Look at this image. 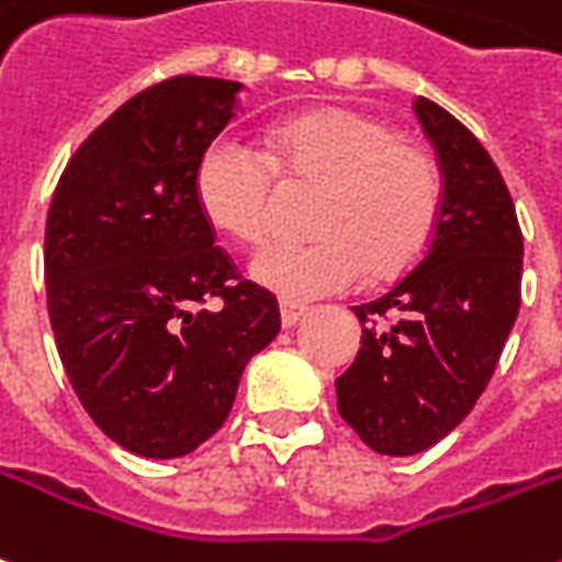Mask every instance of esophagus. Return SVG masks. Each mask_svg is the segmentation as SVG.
<instances>
[{"label":"esophagus","mask_w":562,"mask_h":562,"mask_svg":"<svg viewBox=\"0 0 562 562\" xmlns=\"http://www.w3.org/2000/svg\"><path fill=\"white\" fill-rule=\"evenodd\" d=\"M280 316H282V328H292L297 322L307 316V307L304 304H294V301H280Z\"/></svg>","instance_id":"obj_1"}]
</instances>
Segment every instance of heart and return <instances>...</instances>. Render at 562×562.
Listing matches in <instances>:
<instances>
[{
    "mask_svg": "<svg viewBox=\"0 0 562 562\" xmlns=\"http://www.w3.org/2000/svg\"><path fill=\"white\" fill-rule=\"evenodd\" d=\"M316 188L304 243L255 255L252 277L285 297L347 292L402 277L431 246L445 206V176L426 148L390 121L356 109H316L268 131V151L215 139L198 167V198L215 227L258 246L273 234L282 187Z\"/></svg>",
    "mask_w": 562,
    "mask_h": 562,
    "instance_id": "obj_1",
    "label": "heart"
}]
</instances>
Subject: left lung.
I'll list each match as a JSON object with an SVG mask.
<instances>
[{
    "label": "left lung",
    "mask_w": 562,
    "mask_h": 562,
    "mask_svg": "<svg viewBox=\"0 0 562 562\" xmlns=\"http://www.w3.org/2000/svg\"><path fill=\"white\" fill-rule=\"evenodd\" d=\"M445 176L431 246L390 292L352 307L356 362L337 376V411L364 445L414 457L469 417L520 310L524 234L499 167L465 124L417 97Z\"/></svg>",
    "instance_id": "1"
}]
</instances>
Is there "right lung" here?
Here are the masks:
<instances>
[{"instance_id":"right-lung-1","label":"right lung","mask_w":562,"mask_h":562,"mask_svg":"<svg viewBox=\"0 0 562 562\" xmlns=\"http://www.w3.org/2000/svg\"><path fill=\"white\" fill-rule=\"evenodd\" d=\"M240 90L206 76L145 88L78 145L50 198L57 352L90 419L136 457L213 438L243 368L280 335L277 297L215 246L198 198L200 158Z\"/></svg>"}]
</instances>
